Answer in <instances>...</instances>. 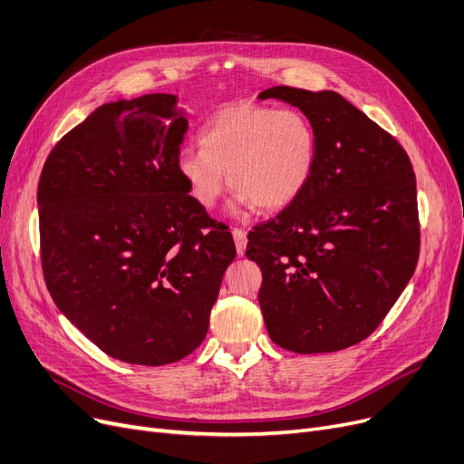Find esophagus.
I'll return each instance as SVG.
<instances>
[{
    "label": "esophagus",
    "instance_id": "34e87169",
    "mask_svg": "<svg viewBox=\"0 0 464 464\" xmlns=\"http://www.w3.org/2000/svg\"><path fill=\"white\" fill-rule=\"evenodd\" d=\"M231 233H233V238H235L237 254H238V256H245V252H246V242H248V238H246V231H245V229H238V227H235Z\"/></svg>",
    "mask_w": 464,
    "mask_h": 464
}]
</instances>
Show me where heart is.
<instances>
[{
  "mask_svg": "<svg viewBox=\"0 0 464 464\" xmlns=\"http://www.w3.org/2000/svg\"><path fill=\"white\" fill-rule=\"evenodd\" d=\"M201 149H182L177 175L195 203L212 208L229 186L237 203L259 212H278L306 189L318 135L297 109L235 103L218 111L199 131Z\"/></svg>",
  "mask_w": 464,
  "mask_h": 464,
  "instance_id": "obj_1",
  "label": "heart"
}]
</instances>
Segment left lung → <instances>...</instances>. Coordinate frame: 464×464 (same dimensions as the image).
Here are the masks:
<instances>
[{
    "mask_svg": "<svg viewBox=\"0 0 464 464\" xmlns=\"http://www.w3.org/2000/svg\"><path fill=\"white\" fill-rule=\"evenodd\" d=\"M269 97L308 116L318 160L299 198L248 235L263 320L289 352H338L374 333L416 271V175L402 146L340 93H259Z\"/></svg>",
    "mask_w": 464,
    "mask_h": 464,
    "instance_id": "obj_1",
    "label": "left lung"
}]
</instances>
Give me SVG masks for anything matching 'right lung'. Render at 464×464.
I'll return each instance as SVG.
<instances>
[{"label": "right lung", "instance_id": "add662e5", "mask_svg": "<svg viewBox=\"0 0 464 464\" xmlns=\"http://www.w3.org/2000/svg\"><path fill=\"white\" fill-rule=\"evenodd\" d=\"M173 93L97 107L48 154L41 263L65 318L107 355L175 362L208 331L237 250L177 175L188 120Z\"/></svg>", "mask_w": 464, "mask_h": 464}]
</instances>
